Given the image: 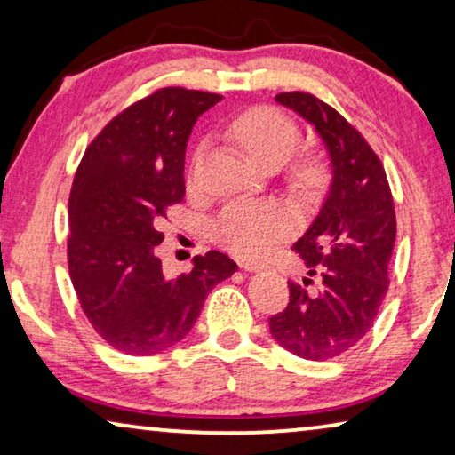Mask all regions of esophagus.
Returning a JSON list of instances; mask_svg holds the SVG:
<instances>
[{
    "instance_id": "1",
    "label": "esophagus",
    "mask_w": 455,
    "mask_h": 455,
    "mask_svg": "<svg viewBox=\"0 0 455 455\" xmlns=\"http://www.w3.org/2000/svg\"><path fill=\"white\" fill-rule=\"evenodd\" d=\"M240 267H242V269H244V271H251V273H259V271H263V269H265L263 265L252 263V260H242Z\"/></svg>"
}]
</instances>
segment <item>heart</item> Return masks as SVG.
Returning <instances> with one entry per match:
<instances>
[{
  "label": "heart",
  "instance_id": "1",
  "mask_svg": "<svg viewBox=\"0 0 455 455\" xmlns=\"http://www.w3.org/2000/svg\"><path fill=\"white\" fill-rule=\"evenodd\" d=\"M232 134L248 157L259 165L271 161L283 164L300 142V130L296 124L273 108H254L242 114L232 124ZM319 173L316 164L300 167L302 180H316ZM291 228L294 223L282 204L238 201L223 207L211 223V234L217 244L229 252L257 259L269 252L279 240L288 238Z\"/></svg>",
  "mask_w": 455,
  "mask_h": 455
}]
</instances>
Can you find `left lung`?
Returning a JSON list of instances; mask_svg holds the SVG:
<instances>
[{"label": "left lung", "instance_id": "8db88e82", "mask_svg": "<svg viewBox=\"0 0 455 455\" xmlns=\"http://www.w3.org/2000/svg\"><path fill=\"white\" fill-rule=\"evenodd\" d=\"M275 101L300 116L327 153V195L302 238L291 246L307 265L302 285L269 319L273 339L307 360L335 358L369 333L387 294L395 213L381 161L356 128L310 92H279ZM315 272L320 290L307 285Z\"/></svg>", "mask_w": 455, "mask_h": 455}]
</instances>
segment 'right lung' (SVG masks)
<instances>
[{"label": "right lung", "mask_w": 455, "mask_h": 455, "mask_svg": "<svg viewBox=\"0 0 455 455\" xmlns=\"http://www.w3.org/2000/svg\"><path fill=\"white\" fill-rule=\"evenodd\" d=\"M221 95L161 89L114 117L86 148L74 176L68 265L92 329L132 356H151L182 341L207 294L238 271L228 254L209 251L192 269H161L157 221L184 198L190 132Z\"/></svg>", "instance_id": "add662e5"}]
</instances>
